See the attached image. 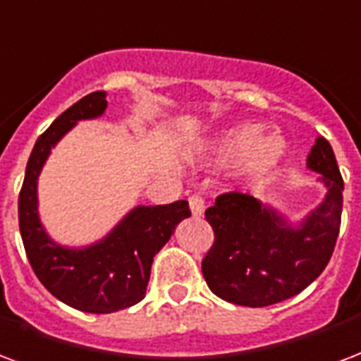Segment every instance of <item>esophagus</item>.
Returning a JSON list of instances; mask_svg holds the SVG:
<instances>
[{"label":"esophagus","mask_w":361,"mask_h":361,"mask_svg":"<svg viewBox=\"0 0 361 361\" xmlns=\"http://www.w3.org/2000/svg\"><path fill=\"white\" fill-rule=\"evenodd\" d=\"M189 208H191V214L195 218H201L204 214V201H202V197L199 195H193L191 199H189Z\"/></svg>","instance_id":"esophagus-1"}]
</instances>
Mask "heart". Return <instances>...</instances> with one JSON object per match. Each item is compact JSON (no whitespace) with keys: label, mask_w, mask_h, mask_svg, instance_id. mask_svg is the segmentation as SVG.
<instances>
[{"label":"heart","mask_w":361,"mask_h":361,"mask_svg":"<svg viewBox=\"0 0 361 361\" xmlns=\"http://www.w3.org/2000/svg\"><path fill=\"white\" fill-rule=\"evenodd\" d=\"M258 124H239L221 132L208 147V162L224 166L239 159L237 176L241 180H258L279 164L285 154V141L276 135H258Z\"/></svg>","instance_id":"heart-1"}]
</instances>
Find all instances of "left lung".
Returning <instances> with one entry per match:
<instances>
[{
  "mask_svg": "<svg viewBox=\"0 0 361 361\" xmlns=\"http://www.w3.org/2000/svg\"><path fill=\"white\" fill-rule=\"evenodd\" d=\"M306 168L319 173L322 202L289 220L252 195L228 193L204 212L216 241L202 260V276L216 296L260 308L298 295L329 264L343 214L344 181L333 147L316 137Z\"/></svg>",
  "mask_w": 361,
  "mask_h": 361,
  "instance_id": "left-lung-1",
  "label": "left lung"
}]
</instances>
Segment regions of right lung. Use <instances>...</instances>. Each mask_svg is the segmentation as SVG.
<instances>
[{"mask_svg":"<svg viewBox=\"0 0 361 361\" xmlns=\"http://www.w3.org/2000/svg\"><path fill=\"white\" fill-rule=\"evenodd\" d=\"M106 105L105 92L90 93L53 120L32 149L18 195V226L34 274L55 298L87 314H111L140 302L154 255L170 241L176 226L191 216L188 201L137 204L105 237L84 247L61 245L47 233L38 210L42 168L80 120L103 116Z\"/></svg>","mask_w":361,"mask_h":361,"instance_id":"obj_1","label":"right lung"}]
</instances>
